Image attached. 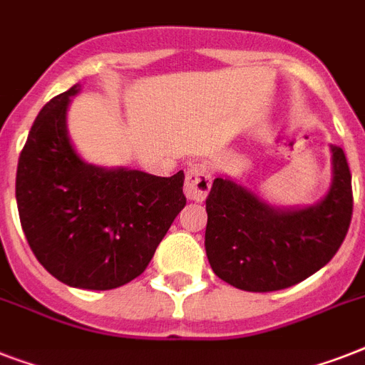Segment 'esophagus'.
<instances>
[{
  "instance_id": "esophagus-1",
  "label": "esophagus",
  "mask_w": 365,
  "mask_h": 365,
  "mask_svg": "<svg viewBox=\"0 0 365 365\" xmlns=\"http://www.w3.org/2000/svg\"><path fill=\"white\" fill-rule=\"evenodd\" d=\"M212 187V170L206 163L193 165L185 176V197L195 202H202Z\"/></svg>"
}]
</instances>
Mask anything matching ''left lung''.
<instances>
[{
    "instance_id": "8db88e82",
    "label": "left lung",
    "mask_w": 365,
    "mask_h": 365,
    "mask_svg": "<svg viewBox=\"0 0 365 365\" xmlns=\"http://www.w3.org/2000/svg\"><path fill=\"white\" fill-rule=\"evenodd\" d=\"M329 151L331 183L314 205L274 206L235 178L214 180L206 197L205 248L223 282L244 292H277L329 263L352 217L345 151L334 143Z\"/></svg>"
}]
</instances>
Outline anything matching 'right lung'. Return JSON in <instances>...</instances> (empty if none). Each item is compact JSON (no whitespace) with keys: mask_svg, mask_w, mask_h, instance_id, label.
<instances>
[{"mask_svg":"<svg viewBox=\"0 0 365 365\" xmlns=\"http://www.w3.org/2000/svg\"><path fill=\"white\" fill-rule=\"evenodd\" d=\"M79 93L73 85L36 117L16 168V206L31 252L56 280L113 289L145 271L185 206V176L87 163L68 132Z\"/></svg>","mask_w":365,"mask_h":365,"instance_id":"1","label":"right lung"}]
</instances>
